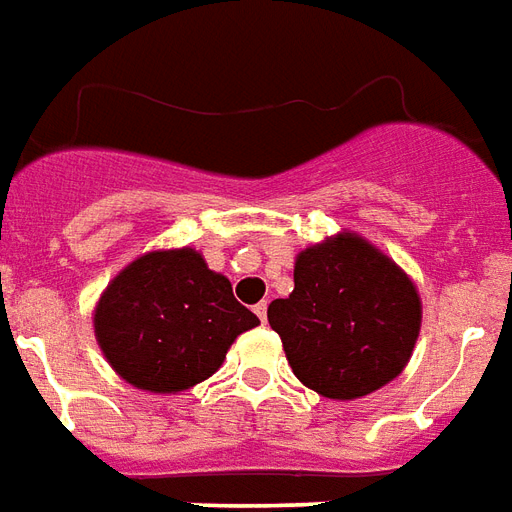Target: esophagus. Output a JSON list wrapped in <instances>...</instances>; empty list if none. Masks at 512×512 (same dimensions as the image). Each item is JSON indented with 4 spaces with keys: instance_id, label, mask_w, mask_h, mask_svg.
Listing matches in <instances>:
<instances>
[{
    "instance_id": "esophagus-1",
    "label": "esophagus",
    "mask_w": 512,
    "mask_h": 512,
    "mask_svg": "<svg viewBox=\"0 0 512 512\" xmlns=\"http://www.w3.org/2000/svg\"><path fill=\"white\" fill-rule=\"evenodd\" d=\"M253 313L259 315L261 324H267V302H259V305L253 307Z\"/></svg>"
}]
</instances>
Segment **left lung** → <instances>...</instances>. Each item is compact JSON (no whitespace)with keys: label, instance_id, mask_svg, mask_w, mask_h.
<instances>
[{"label":"left lung","instance_id":"1","mask_svg":"<svg viewBox=\"0 0 512 512\" xmlns=\"http://www.w3.org/2000/svg\"><path fill=\"white\" fill-rule=\"evenodd\" d=\"M291 370L326 399H361L405 370L421 297L397 261L356 232L297 253L294 291L267 307Z\"/></svg>","mask_w":512,"mask_h":512}]
</instances>
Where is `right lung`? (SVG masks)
Masks as SVG:
<instances>
[{
	"label": "right lung",
	"mask_w": 512,
	"mask_h": 512,
	"mask_svg": "<svg viewBox=\"0 0 512 512\" xmlns=\"http://www.w3.org/2000/svg\"><path fill=\"white\" fill-rule=\"evenodd\" d=\"M259 318L194 248L148 251L118 272L94 307L96 343L118 378L151 394L207 380Z\"/></svg>",
	"instance_id": "1"
}]
</instances>
